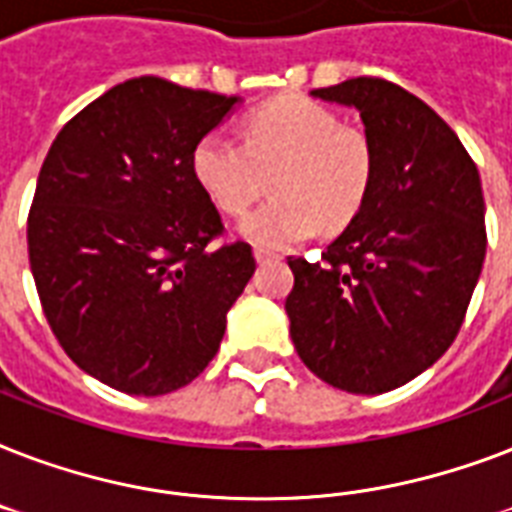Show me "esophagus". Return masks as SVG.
<instances>
[{"mask_svg": "<svg viewBox=\"0 0 512 512\" xmlns=\"http://www.w3.org/2000/svg\"><path fill=\"white\" fill-rule=\"evenodd\" d=\"M255 260L257 263H271V260H281L279 252H271V249L255 247Z\"/></svg>", "mask_w": 512, "mask_h": 512, "instance_id": "obj_1", "label": "esophagus"}]
</instances>
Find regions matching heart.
<instances>
[{"label":"heart","mask_w":512,"mask_h":512,"mask_svg":"<svg viewBox=\"0 0 512 512\" xmlns=\"http://www.w3.org/2000/svg\"><path fill=\"white\" fill-rule=\"evenodd\" d=\"M247 143L225 130L201 135L191 170L209 201L241 215L268 188L273 196L249 212L239 233L263 249L337 231L364 207L372 188L374 151L356 130L340 127L332 108L303 95H281L247 119Z\"/></svg>","instance_id":"heart-1"}]
</instances>
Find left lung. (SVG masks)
I'll return each instance as SVG.
<instances>
[{
    "mask_svg": "<svg viewBox=\"0 0 512 512\" xmlns=\"http://www.w3.org/2000/svg\"><path fill=\"white\" fill-rule=\"evenodd\" d=\"M311 95L356 108L374 177L321 263L289 257V335L332 388L388 393L460 332L486 255L481 177L452 127L398 84L358 76Z\"/></svg>",
    "mask_w": 512,
    "mask_h": 512,
    "instance_id": "1",
    "label": "left lung"
}]
</instances>
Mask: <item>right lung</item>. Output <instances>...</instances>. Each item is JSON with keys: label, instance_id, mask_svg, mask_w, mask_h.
<instances>
[{"label": "right lung", "instance_id": "obj_1", "mask_svg": "<svg viewBox=\"0 0 512 512\" xmlns=\"http://www.w3.org/2000/svg\"><path fill=\"white\" fill-rule=\"evenodd\" d=\"M241 98L138 76L58 132L36 180L28 260L71 361L108 388L164 396L215 358L255 273L244 241L209 249L220 215L193 146Z\"/></svg>", "mask_w": 512, "mask_h": 512}]
</instances>
